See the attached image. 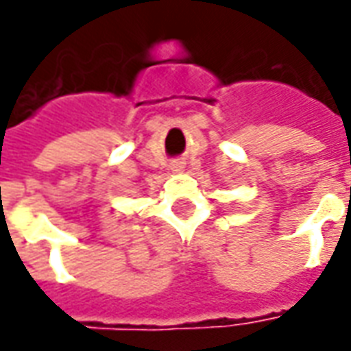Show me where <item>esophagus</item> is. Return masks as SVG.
Listing matches in <instances>:
<instances>
[{"mask_svg": "<svg viewBox=\"0 0 351 351\" xmlns=\"http://www.w3.org/2000/svg\"><path fill=\"white\" fill-rule=\"evenodd\" d=\"M171 168H173V170H181V168H183V166H181V162H176V164H173V166H171Z\"/></svg>", "mask_w": 351, "mask_h": 351, "instance_id": "esophagus-1", "label": "esophagus"}]
</instances>
